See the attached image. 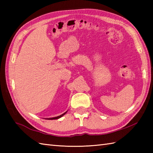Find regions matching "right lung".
Wrapping results in <instances>:
<instances>
[{"label": "right lung", "instance_id": "add662e5", "mask_svg": "<svg viewBox=\"0 0 153 153\" xmlns=\"http://www.w3.org/2000/svg\"><path fill=\"white\" fill-rule=\"evenodd\" d=\"M67 112V111L66 112H64V114H61V115H60V116H56V117H53V118H45L46 120H56V119H58V118H61V117H62L65 114H66Z\"/></svg>", "mask_w": 153, "mask_h": 153}]
</instances>
